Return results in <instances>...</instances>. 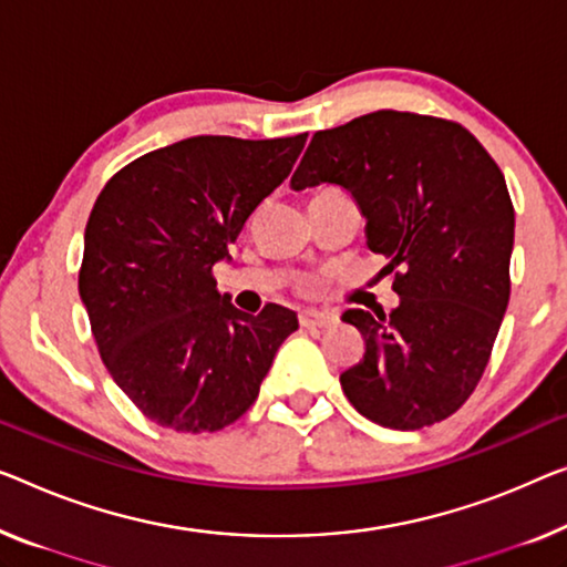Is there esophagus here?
<instances>
[{
    "label": "esophagus",
    "instance_id": "1",
    "mask_svg": "<svg viewBox=\"0 0 567 567\" xmlns=\"http://www.w3.org/2000/svg\"><path fill=\"white\" fill-rule=\"evenodd\" d=\"M300 326L302 328H328L336 323V318L331 312H323V310H300Z\"/></svg>",
    "mask_w": 567,
    "mask_h": 567
}]
</instances>
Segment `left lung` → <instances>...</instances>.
Wrapping results in <instances>:
<instances>
[{
    "label": "left lung",
    "mask_w": 567,
    "mask_h": 567,
    "mask_svg": "<svg viewBox=\"0 0 567 567\" xmlns=\"http://www.w3.org/2000/svg\"><path fill=\"white\" fill-rule=\"evenodd\" d=\"M290 183L343 185L369 249L390 257L400 306L341 316L364 336V357L341 374L349 402L392 430L451 417L509 306L514 206L499 165L458 122L382 109L312 134Z\"/></svg>",
    "instance_id": "8db88e82"
}]
</instances>
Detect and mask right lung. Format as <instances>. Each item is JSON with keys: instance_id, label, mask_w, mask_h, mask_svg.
Wrapping results in <instances>:
<instances>
[{"instance_id": "obj_1", "label": "right lung", "mask_w": 567, "mask_h": 567, "mask_svg": "<svg viewBox=\"0 0 567 567\" xmlns=\"http://www.w3.org/2000/svg\"><path fill=\"white\" fill-rule=\"evenodd\" d=\"M308 134H200L109 177L91 208L79 292L101 361L142 415L175 433H216L259 394L298 316H259L216 290L214 265L292 171Z\"/></svg>"}]
</instances>
